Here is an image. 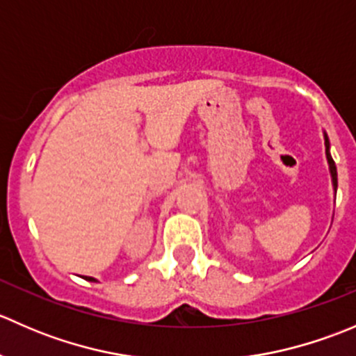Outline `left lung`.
Segmentation results:
<instances>
[{
  "instance_id": "8db88e82",
  "label": "left lung",
  "mask_w": 356,
  "mask_h": 356,
  "mask_svg": "<svg viewBox=\"0 0 356 356\" xmlns=\"http://www.w3.org/2000/svg\"><path fill=\"white\" fill-rule=\"evenodd\" d=\"M324 145H325V158H327V163H329V172H331L334 196H336V193H337V170H336V163H334V160L331 156V143H329V138H327V134H325V132H324Z\"/></svg>"
}]
</instances>
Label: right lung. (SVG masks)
<instances>
[{"mask_svg": "<svg viewBox=\"0 0 356 356\" xmlns=\"http://www.w3.org/2000/svg\"><path fill=\"white\" fill-rule=\"evenodd\" d=\"M84 279H86V281H91V282H98V281H96V279H95V277H88V275H84Z\"/></svg>", "mask_w": 356, "mask_h": 356, "instance_id": "obj_1", "label": "right lung"}]
</instances>
